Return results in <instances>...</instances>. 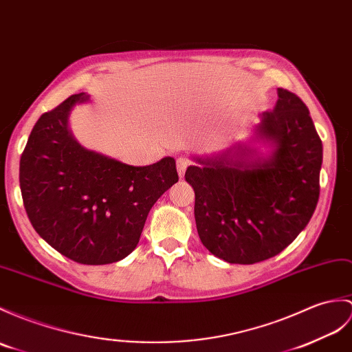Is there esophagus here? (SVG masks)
Masks as SVG:
<instances>
[{
	"instance_id": "esophagus-1",
	"label": "esophagus",
	"mask_w": 352,
	"mask_h": 352,
	"mask_svg": "<svg viewBox=\"0 0 352 352\" xmlns=\"http://www.w3.org/2000/svg\"><path fill=\"white\" fill-rule=\"evenodd\" d=\"M190 163H192L190 159L186 157V156H179V157L177 159V170H178V175H179V177L184 175L186 169L190 166Z\"/></svg>"
}]
</instances>
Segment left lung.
<instances>
[{
	"instance_id": "obj_1",
	"label": "left lung",
	"mask_w": 352,
	"mask_h": 352,
	"mask_svg": "<svg viewBox=\"0 0 352 352\" xmlns=\"http://www.w3.org/2000/svg\"><path fill=\"white\" fill-rule=\"evenodd\" d=\"M258 133L276 144L268 162L198 160L186 170L199 239L231 264L276 256L305 230L320 199L322 142L307 106L285 88Z\"/></svg>"
}]
</instances>
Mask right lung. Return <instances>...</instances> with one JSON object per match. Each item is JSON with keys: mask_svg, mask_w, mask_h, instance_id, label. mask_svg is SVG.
<instances>
[{"mask_svg": "<svg viewBox=\"0 0 352 352\" xmlns=\"http://www.w3.org/2000/svg\"><path fill=\"white\" fill-rule=\"evenodd\" d=\"M73 94L45 112L21 156L19 184L36 232L75 263L112 264L132 253L151 207L178 182L175 160L130 166L82 148L67 117Z\"/></svg>", "mask_w": 352, "mask_h": 352, "instance_id": "add662e5", "label": "right lung"}]
</instances>
